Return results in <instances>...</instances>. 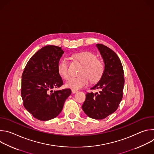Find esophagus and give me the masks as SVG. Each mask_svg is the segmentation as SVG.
Returning a JSON list of instances; mask_svg holds the SVG:
<instances>
[{
  "label": "esophagus",
  "mask_w": 154,
  "mask_h": 154,
  "mask_svg": "<svg viewBox=\"0 0 154 154\" xmlns=\"http://www.w3.org/2000/svg\"><path fill=\"white\" fill-rule=\"evenodd\" d=\"M78 92V91L77 90H72V93H77Z\"/></svg>",
  "instance_id": "34e87169"
}]
</instances>
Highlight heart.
I'll return each mask as SVG.
<instances>
[{
  "instance_id": "1",
  "label": "heart",
  "mask_w": 154,
  "mask_h": 154,
  "mask_svg": "<svg viewBox=\"0 0 154 154\" xmlns=\"http://www.w3.org/2000/svg\"><path fill=\"white\" fill-rule=\"evenodd\" d=\"M73 57L83 65L80 72L81 75L69 79L65 83L66 87L72 90H79L88 84L90 80L92 83H96L101 79L104 73V65L94 54L88 51L81 52L74 54ZM57 71L63 79L69 78L70 72L66 58H63L59 61Z\"/></svg>"
}]
</instances>
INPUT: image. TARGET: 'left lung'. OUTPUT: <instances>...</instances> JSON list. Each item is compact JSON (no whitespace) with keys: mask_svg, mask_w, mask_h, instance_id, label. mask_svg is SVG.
I'll return each instance as SVG.
<instances>
[{"mask_svg":"<svg viewBox=\"0 0 154 154\" xmlns=\"http://www.w3.org/2000/svg\"><path fill=\"white\" fill-rule=\"evenodd\" d=\"M96 46L105 64L104 73L91 88L99 91L87 93L82 107L90 118L103 119L116 110L122 99L124 70L119 58L114 51L101 44H97Z\"/></svg>","mask_w":154,"mask_h":154,"instance_id":"obj_1","label":"left lung"}]
</instances>
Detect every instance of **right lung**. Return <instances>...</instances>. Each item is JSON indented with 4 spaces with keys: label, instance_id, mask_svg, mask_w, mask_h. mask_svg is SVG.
<instances>
[{
    "label": "right lung",
    "instance_id": "right-lung-1",
    "mask_svg": "<svg viewBox=\"0 0 154 154\" xmlns=\"http://www.w3.org/2000/svg\"><path fill=\"white\" fill-rule=\"evenodd\" d=\"M64 51L61 48L46 46L29 60L22 75L21 96L23 105L32 116L40 121H48L61 112L70 89L52 91L63 85L57 65Z\"/></svg>",
    "mask_w": 154,
    "mask_h": 154
}]
</instances>
